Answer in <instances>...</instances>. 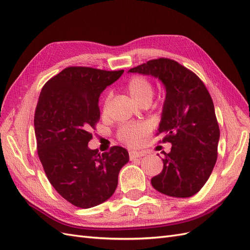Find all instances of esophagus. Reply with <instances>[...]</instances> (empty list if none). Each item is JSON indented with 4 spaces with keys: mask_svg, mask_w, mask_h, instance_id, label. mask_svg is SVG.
I'll return each instance as SVG.
<instances>
[{
    "mask_svg": "<svg viewBox=\"0 0 250 250\" xmlns=\"http://www.w3.org/2000/svg\"><path fill=\"white\" fill-rule=\"evenodd\" d=\"M146 155L145 152H137V151H131L130 152V159L134 160L136 158H140V157H144Z\"/></svg>",
    "mask_w": 250,
    "mask_h": 250,
    "instance_id": "1",
    "label": "esophagus"
}]
</instances>
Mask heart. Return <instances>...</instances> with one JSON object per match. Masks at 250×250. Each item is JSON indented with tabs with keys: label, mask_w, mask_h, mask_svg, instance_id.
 <instances>
[{
	"label": "heart",
	"mask_w": 250,
	"mask_h": 250,
	"mask_svg": "<svg viewBox=\"0 0 250 250\" xmlns=\"http://www.w3.org/2000/svg\"><path fill=\"white\" fill-rule=\"evenodd\" d=\"M125 89L137 104L151 102L153 96V84L145 75L132 76L125 83ZM145 135V127L137 124L123 125L118 130V138L127 146L138 145Z\"/></svg>",
	"instance_id": "obj_1"
}]
</instances>
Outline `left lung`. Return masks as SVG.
<instances>
[{
	"mask_svg": "<svg viewBox=\"0 0 250 250\" xmlns=\"http://www.w3.org/2000/svg\"><path fill=\"white\" fill-rule=\"evenodd\" d=\"M158 77L167 90L157 135L172 148L165 153L162 172L152 178L153 188L170 197L188 198L200 190L218 157L220 129L212 99L192 71L169 59L151 60L129 70Z\"/></svg>",
	"mask_w": 250,
	"mask_h": 250,
	"instance_id": "obj_1",
	"label": "left lung"
}]
</instances>
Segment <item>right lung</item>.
<instances>
[{"label":"right lung","instance_id":"add662e5","mask_svg":"<svg viewBox=\"0 0 250 250\" xmlns=\"http://www.w3.org/2000/svg\"><path fill=\"white\" fill-rule=\"evenodd\" d=\"M124 70L67 67L44 84L34 114L39 158L49 182L81 208L101 204L114 194L129 153L112 146L103 154L90 149V127L101 118L98 98Z\"/></svg>","mask_w":250,"mask_h":250}]
</instances>
